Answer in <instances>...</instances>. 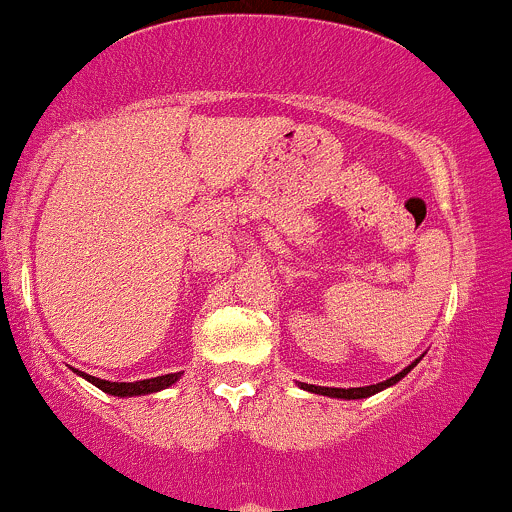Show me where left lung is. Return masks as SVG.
<instances>
[{"instance_id": "1", "label": "left lung", "mask_w": 512, "mask_h": 512, "mask_svg": "<svg viewBox=\"0 0 512 512\" xmlns=\"http://www.w3.org/2000/svg\"><path fill=\"white\" fill-rule=\"evenodd\" d=\"M416 365V362H414ZM414 365H409L407 370H402L399 374H394V377H389L387 382H379V384H370V387H352V389H335V387H315V384H300L303 389H308V392H315V394H323V397H337V399H365V397H372V394L382 392V389L392 387V384H397L399 379L404 377L409 370H412Z\"/></svg>"}]
</instances>
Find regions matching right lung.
Here are the masks:
<instances>
[{
	"instance_id": "obj_1",
	"label": "right lung",
	"mask_w": 512,
	"mask_h": 512,
	"mask_svg": "<svg viewBox=\"0 0 512 512\" xmlns=\"http://www.w3.org/2000/svg\"><path fill=\"white\" fill-rule=\"evenodd\" d=\"M81 377H86L88 382L96 384L98 389L103 392L115 394V397H138V394H150V392H160V389H167L170 384H175L182 372L175 374H162V377H152V379H140V382H105V379L91 377V374L81 372Z\"/></svg>"
}]
</instances>
